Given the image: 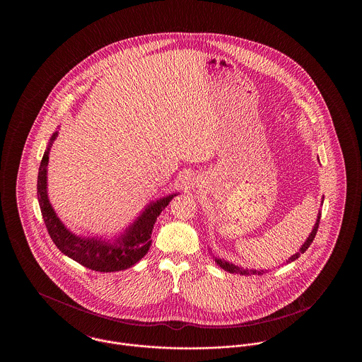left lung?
<instances>
[{
	"label": "left lung",
	"instance_id": "1",
	"mask_svg": "<svg viewBox=\"0 0 362 362\" xmlns=\"http://www.w3.org/2000/svg\"><path fill=\"white\" fill-rule=\"evenodd\" d=\"M320 213H319V216H317V220H316V224L313 226V229H312V232H310V238L307 239V241L303 244V247L300 248V251L298 252H296L294 255H292L289 260H286L288 263H291L293 260H296L297 258H300V255L301 254H304L307 250H308V247L310 245V243L313 241L315 239V236H316V232H317V228H319V223H320ZM216 262H217V264L221 267V269H224L226 272H229V273H239L241 276H250V274H263L264 272L263 270H260V272H257V270H243L240 267H238V266H235V264H232V263H228V262H225V260H221V259H216Z\"/></svg>",
	"mask_w": 362,
	"mask_h": 362
}]
</instances>
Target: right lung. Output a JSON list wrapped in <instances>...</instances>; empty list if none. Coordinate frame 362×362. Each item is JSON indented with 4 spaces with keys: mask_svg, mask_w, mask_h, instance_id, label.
I'll list each match as a JSON object with an SVG mask.
<instances>
[{
    "mask_svg": "<svg viewBox=\"0 0 362 362\" xmlns=\"http://www.w3.org/2000/svg\"><path fill=\"white\" fill-rule=\"evenodd\" d=\"M57 134V132L52 134L50 144L42 157L36 186L39 206L52 240L62 254L90 270L111 273L132 267L148 252L152 244L151 235L156 220L176 194L167 195L156 201L155 204H151L145 209V211H142L136 223L126 230V233L114 243L78 238L69 232L65 225L59 221L47 198L49 153Z\"/></svg>",
    "mask_w": 362,
    "mask_h": 362,
    "instance_id": "add662e5",
    "label": "right lung"
}]
</instances>
